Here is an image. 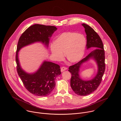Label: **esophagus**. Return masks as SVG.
Instances as JSON below:
<instances>
[{"label":"esophagus","mask_w":121,"mask_h":121,"mask_svg":"<svg viewBox=\"0 0 121 121\" xmlns=\"http://www.w3.org/2000/svg\"><path fill=\"white\" fill-rule=\"evenodd\" d=\"M67 68H66V67H61V68L60 70H61V72H63V71H65V70H67Z\"/></svg>","instance_id":"1"}]
</instances>
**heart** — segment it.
I'll use <instances>...</instances> for the list:
<instances>
[{"label":"heart","instance_id":"b5f03b06","mask_svg":"<svg viewBox=\"0 0 121 121\" xmlns=\"http://www.w3.org/2000/svg\"><path fill=\"white\" fill-rule=\"evenodd\" d=\"M86 39L83 35L75 32H64L54 40L50 46L52 55L57 60L64 58L71 62L80 61L83 57L86 46Z\"/></svg>","mask_w":121,"mask_h":121}]
</instances>
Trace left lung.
I'll list each match as a JSON object with an SVG mask.
<instances>
[{"label":"left lung","mask_w":121,"mask_h":121,"mask_svg":"<svg viewBox=\"0 0 121 121\" xmlns=\"http://www.w3.org/2000/svg\"><path fill=\"white\" fill-rule=\"evenodd\" d=\"M82 25L84 27L86 33L87 49L91 47L96 48L77 63L70 66L69 71L72 75L70 86L72 89L78 95L85 96L93 93L99 86L105 72V63L104 45L100 37L88 25L85 24H82ZM90 57H93L97 61L99 68L98 73L92 80L83 81L79 77V68L82 63Z\"/></svg>","instance_id":"left-lung-1"}]
</instances>
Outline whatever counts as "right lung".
I'll list each match as a JSON object with an SVG mask.
<instances>
[{
    "instance_id": "1",
    "label": "right lung",
    "mask_w": 121,
    "mask_h": 121,
    "mask_svg": "<svg viewBox=\"0 0 121 121\" xmlns=\"http://www.w3.org/2000/svg\"><path fill=\"white\" fill-rule=\"evenodd\" d=\"M57 30L53 26L35 24L22 34L17 42L15 60L18 75L26 88L36 96H46L50 94L55 86L56 77L61 74L60 67L58 64L45 61L36 73H27L19 65L18 52L23 47L37 41H40L48 46L49 37Z\"/></svg>"
}]
</instances>
